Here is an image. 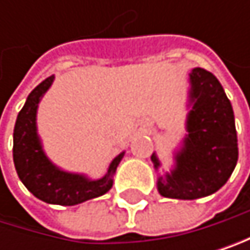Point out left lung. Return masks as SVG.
Returning a JSON list of instances; mask_svg holds the SVG:
<instances>
[{"label": "left lung", "mask_w": 250, "mask_h": 250, "mask_svg": "<svg viewBox=\"0 0 250 250\" xmlns=\"http://www.w3.org/2000/svg\"><path fill=\"white\" fill-rule=\"evenodd\" d=\"M190 85L189 133L175 156V169L157 183L167 198L196 199L214 193L228 181L238 159L234 112L222 85L201 67L192 70ZM151 160L159 168L154 154Z\"/></svg>", "instance_id": "8db88e82"}]
</instances>
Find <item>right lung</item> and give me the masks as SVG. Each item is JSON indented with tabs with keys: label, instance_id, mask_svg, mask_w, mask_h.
Returning <instances> with one entry per match:
<instances>
[{
	"label": "right lung",
	"instance_id": "1",
	"mask_svg": "<svg viewBox=\"0 0 250 250\" xmlns=\"http://www.w3.org/2000/svg\"><path fill=\"white\" fill-rule=\"evenodd\" d=\"M52 81L54 76H49L39 83L18 114L13 132V162L21 181L36 198L47 204L75 206L106 193L112 188V174L124 153L112 160L108 174L96 181L60 171L47 160L36 132V112L42 96Z\"/></svg>",
	"mask_w": 250,
	"mask_h": 250
}]
</instances>
